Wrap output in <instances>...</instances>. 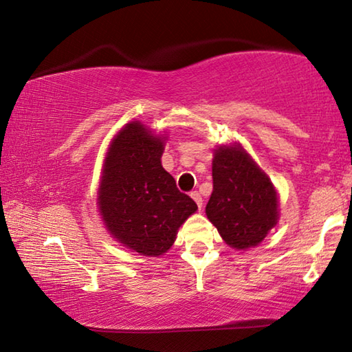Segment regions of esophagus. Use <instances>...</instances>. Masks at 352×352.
Instances as JSON below:
<instances>
[{
    "label": "esophagus",
    "mask_w": 352,
    "mask_h": 352,
    "mask_svg": "<svg viewBox=\"0 0 352 352\" xmlns=\"http://www.w3.org/2000/svg\"><path fill=\"white\" fill-rule=\"evenodd\" d=\"M190 197H192V199H194V201L197 203L198 209H201V208H203V198H201V195H199L197 190H194V192H192V194H190Z\"/></svg>",
    "instance_id": "1"
}]
</instances>
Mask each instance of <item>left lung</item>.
I'll use <instances>...</instances> for the list:
<instances>
[{"mask_svg":"<svg viewBox=\"0 0 352 352\" xmlns=\"http://www.w3.org/2000/svg\"><path fill=\"white\" fill-rule=\"evenodd\" d=\"M213 192L206 215L227 245L256 247L279 219L278 194L270 178L241 144L219 146L212 162Z\"/></svg>","mask_w":352,"mask_h":352,"instance_id":"left-lung-1","label":"left lung"}]
</instances>
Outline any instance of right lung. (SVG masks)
<instances>
[{
	"instance_id": "obj_1",
	"label": "right lung",
	"mask_w": 352,
	"mask_h": 352,
	"mask_svg": "<svg viewBox=\"0 0 352 352\" xmlns=\"http://www.w3.org/2000/svg\"><path fill=\"white\" fill-rule=\"evenodd\" d=\"M164 140L140 122L126 123L109 144L98 190L107 230L144 256L166 253L198 209L162 166Z\"/></svg>"
}]
</instances>
